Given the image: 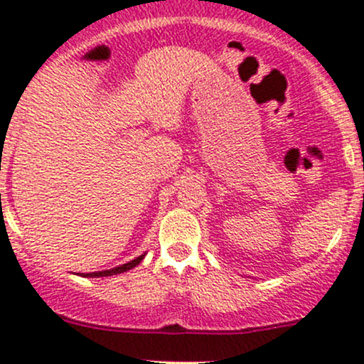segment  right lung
<instances>
[{"instance_id":"add662e5","label":"right lung","mask_w":364,"mask_h":364,"mask_svg":"<svg viewBox=\"0 0 364 364\" xmlns=\"http://www.w3.org/2000/svg\"><path fill=\"white\" fill-rule=\"evenodd\" d=\"M144 256H146V252H144V255H141V256H137V258H136V259H132V262L124 263V265H120V267H114V269H109V270H101V272H90V274H85V275H83V277H108V275L124 274V272H127V270L134 269V267H136V265H139V263L143 262Z\"/></svg>"}]
</instances>
